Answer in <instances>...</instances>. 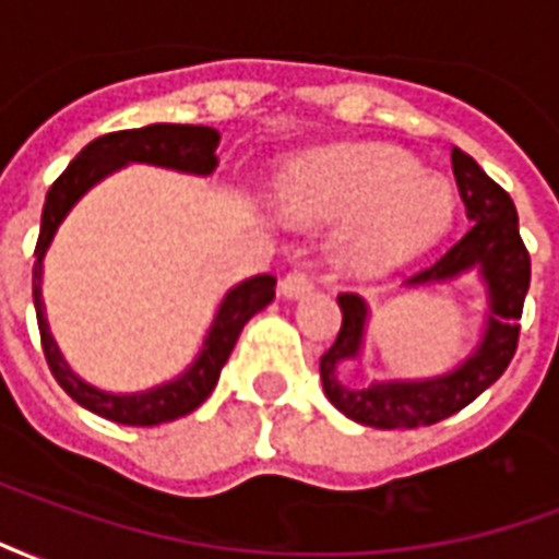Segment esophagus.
<instances>
[{"label": "esophagus", "instance_id": "esophagus-1", "mask_svg": "<svg viewBox=\"0 0 559 559\" xmlns=\"http://www.w3.org/2000/svg\"><path fill=\"white\" fill-rule=\"evenodd\" d=\"M311 287H314V281L308 272H290L281 281V296L284 299H302L305 293H311Z\"/></svg>", "mask_w": 559, "mask_h": 559}]
</instances>
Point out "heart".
<instances>
[{"mask_svg": "<svg viewBox=\"0 0 559 559\" xmlns=\"http://www.w3.org/2000/svg\"><path fill=\"white\" fill-rule=\"evenodd\" d=\"M275 203L293 224H344L338 263L356 275H380L428 251L455 215L452 185L389 146L302 155L275 179Z\"/></svg>", "mask_w": 559, "mask_h": 559, "instance_id": "obj_1", "label": "heart"}]
</instances>
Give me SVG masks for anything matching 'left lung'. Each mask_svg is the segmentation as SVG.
I'll list each match as a JSON object with an SVG mask.
<instances>
[{"label":"left lung","mask_w":559,"mask_h":559,"mask_svg":"<svg viewBox=\"0 0 559 559\" xmlns=\"http://www.w3.org/2000/svg\"><path fill=\"white\" fill-rule=\"evenodd\" d=\"M452 173L457 194L467 206L469 230L445 248L440 260L404 281V287H431L479 272L488 296V317L479 344L452 371L421 380H377L371 386H350L347 365L362 356L365 329L371 308L356 293H341V332L320 356V380L326 399L347 419L371 428H419L449 419L464 411L500 380L518 347V320L530 287V254L521 233L512 197L481 170L467 152L452 148Z\"/></svg>","instance_id":"obj_1"}]
</instances>
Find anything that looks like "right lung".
Segmentation results:
<instances>
[{
    "mask_svg": "<svg viewBox=\"0 0 559 559\" xmlns=\"http://www.w3.org/2000/svg\"><path fill=\"white\" fill-rule=\"evenodd\" d=\"M218 140L221 134L215 128L170 126V122L114 131V134H104V138L92 140L90 146L80 148L78 158L68 164L66 173L47 191L41 233H38V245H35V266H32V299H35L38 329H41V347L59 386L66 389L80 407L98 413L104 419L146 428V425L173 421L197 411L212 395L221 368L230 359L245 323L275 299V278L254 275V278L239 281L236 287L224 293L218 311L212 317V326L203 338V347L194 356V362L188 365L179 377L158 383V386L143 389V392H104V389L92 386L71 371V365L66 362V356L59 353V344L50 335L41 299L47 248L53 242L59 224L66 221V215L74 209L80 197L102 179H107L110 173L122 170L128 164H152V167H167V170L191 173V176H209L218 167V158H215Z\"/></svg>",
    "mask_w": 559,
    "mask_h": 559,
    "instance_id": "obj_1",
    "label": "right lung"
}]
</instances>
